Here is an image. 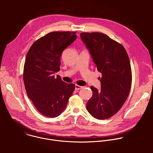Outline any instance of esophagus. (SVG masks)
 Masks as SVG:
<instances>
[{"label": "esophagus", "instance_id": "esophagus-1", "mask_svg": "<svg viewBox=\"0 0 153 153\" xmlns=\"http://www.w3.org/2000/svg\"><path fill=\"white\" fill-rule=\"evenodd\" d=\"M82 87H82V86H80V85H78L76 84V85H75V90L80 89L82 88Z\"/></svg>", "mask_w": 153, "mask_h": 153}]
</instances>
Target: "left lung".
<instances>
[{"label":"left lung","instance_id":"obj_1","mask_svg":"<svg viewBox=\"0 0 153 153\" xmlns=\"http://www.w3.org/2000/svg\"><path fill=\"white\" fill-rule=\"evenodd\" d=\"M80 36L102 74L101 91L91 87L92 97L86 108L96 119L109 118L121 109L130 92L132 72L128 55L121 44L104 33L83 32Z\"/></svg>","mask_w":153,"mask_h":153}]
</instances>
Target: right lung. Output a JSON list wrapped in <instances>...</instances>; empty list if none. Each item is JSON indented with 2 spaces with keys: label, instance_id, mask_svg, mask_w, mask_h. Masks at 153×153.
I'll return each mask as SVG.
<instances>
[{
  "label": "right lung",
  "instance_id": "add662e5",
  "mask_svg": "<svg viewBox=\"0 0 153 153\" xmlns=\"http://www.w3.org/2000/svg\"><path fill=\"white\" fill-rule=\"evenodd\" d=\"M76 32H52L29 49L23 68V82L28 98L44 116L55 118L65 109L75 85L55 74L60 71L62 52L76 39Z\"/></svg>",
  "mask_w": 153,
  "mask_h": 153
}]
</instances>
